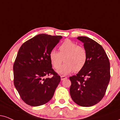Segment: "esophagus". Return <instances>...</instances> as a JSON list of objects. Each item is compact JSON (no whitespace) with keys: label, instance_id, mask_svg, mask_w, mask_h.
<instances>
[{"label":"esophagus","instance_id":"34e87169","mask_svg":"<svg viewBox=\"0 0 120 120\" xmlns=\"http://www.w3.org/2000/svg\"><path fill=\"white\" fill-rule=\"evenodd\" d=\"M67 79V77H66V76H63V75H61V80H65V79Z\"/></svg>","mask_w":120,"mask_h":120}]
</instances>
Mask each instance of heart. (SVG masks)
<instances>
[{"mask_svg": "<svg viewBox=\"0 0 120 120\" xmlns=\"http://www.w3.org/2000/svg\"><path fill=\"white\" fill-rule=\"evenodd\" d=\"M49 57L52 66L57 69L63 61L65 64L57 70L59 74L66 75L73 71L78 72L84 67L88 55L86 49L74 42L66 40L59 47V52L52 50Z\"/></svg>", "mask_w": 120, "mask_h": 120, "instance_id": "obj_1", "label": "heart"}]
</instances>
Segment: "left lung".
Returning <instances> with one entry per match:
<instances>
[{"label":"left lung","mask_w":120,"mask_h":120,"mask_svg":"<svg viewBox=\"0 0 120 120\" xmlns=\"http://www.w3.org/2000/svg\"><path fill=\"white\" fill-rule=\"evenodd\" d=\"M77 38L84 43L88 58L84 67L76 75L69 78L71 83L70 94L77 105L90 107L100 102L105 95L110 80V64L98 43L87 37Z\"/></svg>","instance_id":"1"}]
</instances>
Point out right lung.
I'll return each instance as SVG.
<instances>
[{"instance_id": "add662e5", "label": "right lung", "mask_w": 120, "mask_h": 120, "mask_svg": "<svg viewBox=\"0 0 120 120\" xmlns=\"http://www.w3.org/2000/svg\"><path fill=\"white\" fill-rule=\"evenodd\" d=\"M61 38L40 34L19 49L13 65L14 84L21 99L30 106L47 103L60 83V76L52 68L49 54Z\"/></svg>"}]
</instances>
